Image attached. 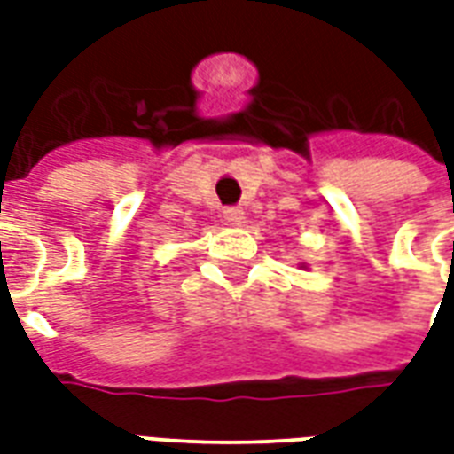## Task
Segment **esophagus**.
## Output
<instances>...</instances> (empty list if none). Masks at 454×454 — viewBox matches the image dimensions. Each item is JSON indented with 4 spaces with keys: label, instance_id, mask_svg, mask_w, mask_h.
<instances>
[{
    "label": "esophagus",
    "instance_id": "34e87169",
    "mask_svg": "<svg viewBox=\"0 0 454 454\" xmlns=\"http://www.w3.org/2000/svg\"><path fill=\"white\" fill-rule=\"evenodd\" d=\"M223 218H226V223H231V226H240L243 218H246V211L240 207H228L223 208Z\"/></svg>",
    "mask_w": 454,
    "mask_h": 454
}]
</instances>
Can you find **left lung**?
<instances>
[{"label":"left lung","instance_id":"left-lung-1","mask_svg":"<svg viewBox=\"0 0 454 454\" xmlns=\"http://www.w3.org/2000/svg\"><path fill=\"white\" fill-rule=\"evenodd\" d=\"M304 267H306V265H304Z\"/></svg>","mask_w":454,"mask_h":454}]
</instances>
